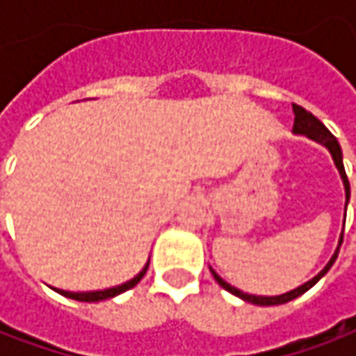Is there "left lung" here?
Masks as SVG:
<instances>
[{
  "instance_id": "left-lung-1",
  "label": "left lung",
  "mask_w": 356,
  "mask_h": 356,
  "mask_svg": "<svg viewBox=\"0 0 356 356\" xmlns=\"http://www.w3.org/2000/svg\"><path fill=\"white\" fill-rule=\"evenodd\" d=\"M293 113H295V122H293V132L297 134H305L309 138H313V140H317V143L325 144L327 148H329V152L333 154V160H335L337 168L341 172V178H343V184H345V192H347V202L350 198V186H349V178H347V172H345V166H343V152H341V146L337 143V138L329 132V129L323 124L319 118L315 117V115H311L309 111H305L303 106H299V104H293ZM341 243H343V234H341V239H339V248H341ZM339 248H337L335 255L331 257V261L327 264V267L323 269L319 275H315L313 280L307 281V283H303L301 287H297L293 291H289V293H283L277 295V297H261V295H250V293H243V291H239L236 287H232L229 283L222 280L216 271H212V275L216 277V281L229 291L232 295H236L239 299H243V301H248V303H255V305H281V303H287V301H291L295 297H299V295H303L305 291H309L317 281L321 280L323 275L331 269V266L335 264L337 255H339Z\"/></svg>"
}]
</instances>
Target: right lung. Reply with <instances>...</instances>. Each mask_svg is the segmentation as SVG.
Here are the masks:
<instances>
[{
    "label": "right lung",
    "mask_w": 356,
    "mask_h": 356,
    "mask_svg": "<svg viewBox=\"0 0 356 356\" xmlns=\"http://www.w3.org/2000/svg\"><path fill=\"white\" fill-rule=\"evenodd\" d=\"M146 269H148V266L144 267L143 271H140L134 280L127 281V283H122V285H118V287H113V289H104V291H89V293H71V291H61V289H57V293L65 295V297H69V299H76V301H87V303H92V301H103V299H111V297H115V295L124 293L127 289H132L138 281L143 280L144 273H146Z\"/></svg>",
    "instance_id": "obj_1"
}]
</instances>
